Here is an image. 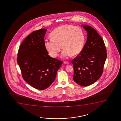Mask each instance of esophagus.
Instances as JSON below:
<instances>
[{"label": "esophagus", "instance_id": "obj_1", "mask_svg": "<svg viewBox=\"0 0 121 121\" xmlns=\"http://www.w3.org/2000/svg\"><path fill=\"white\" fill-rule=\"evenodd\" d=\"M64 63L66 65H69V62L67 61H64Z\"/></svg>", "mask_w": 121, "mask_h": 121}]
</instances>
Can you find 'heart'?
Here are the masks:
<instances>
[{
    "mask_svg": "<svg viewBox=\"0 0 121 121\" xmlns=\"http://www.w3.org/2000/svg\"><path fill=\"white\" fill-rule=\"evenodd\" d=\"M52 38L46 39L45 46L52 57L57 56L62 48V58L76 56L83 50L85 36L83 30L79 27L66 25L55 28L52 32Z\"/></svg>",
    "mask_w": 121,
    "mask_h": 121,
    "instance_id": "b5f03b06",
    "label": "heart"
}]
</instances>
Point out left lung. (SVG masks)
<instances>
[{
  "instance_id": "left-lung-1",
  "label": "left lung",
  "mask_w": 121,
  "mask_h": 121,
  "mask_svg": "<svg viewBox=\"0 0 121 121\" xmlns=\"http://www.w3.org/2000/svg\"><path fill=\"white\" fill-rule=\"evenodd\" d=\"M82 26L88 33L87 40L83 50L72 60L73 79L81 86H87L102 75L107 54L104 41L96 30L88 25Z\"/></svg>"
}]
</instances>
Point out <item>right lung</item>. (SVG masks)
I'll use <instances>...</instances> for the list:
<instances>
[{
    "label": "right lung",
    "mask_w": 121,
    "mask_h": 121,
    "mask_svg": "<svg viewBox=\"0 0 121 121\" xmlns=\"http://www.w3.org/2000/svg\"><path fill=\"white\" fill-rule=\"evenodd\" d=\"M47 30L43 28L28 35L20 45L17 58L23 79L30 86L40 90L52 84L63 63L48 55L44 40Z\"/></svg>",
    "instance_id": "right-lung-1"
}]
</instances>
